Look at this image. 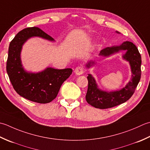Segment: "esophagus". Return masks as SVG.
<instances>
[{
	"label": "esophagus",
	"mask_w": 150,
	"mask_h": 150,
	"mask_svg": "<svg viewBox=\"0 0 150 150\" xmlns=\"http://www.w3.org/2000/svg\"><path fill=\"white\" fill-rule=\"evenodd\" d=\"M74 72L76 75H81L83 74V67L81 66H78V67H76L74 70Z\"/></svg>",
	"instance_id": "esophagus-1"
}]
</instances>
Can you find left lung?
<instances>
[{"instance_id":"1","label":"left lung","mask_w":150,"mask_h":150,"mask_svg":"<svg viewBox=\"0 0 150 150\" xmlns=\"http://www.w3.org/2000/svg\"><path fill=\"white\" fill-rule=\"evenodd\" d=\"M116 32L120 33L117 31ZM121 50L126 51V53L122 56V58L129 63L132 73L131 80L121 89L108 92L101 90L93 76L91 74H88V89L85 98L88 104L94 108L102 109H108L126 102L132 96L137 85L139 83L141 76V56L138 48L133 42L125 41L120 45L107 47L100 51L99 56L109 57ZM95 64V60H91L85 66L88 69Z\"/></svg>"}]
</instances>
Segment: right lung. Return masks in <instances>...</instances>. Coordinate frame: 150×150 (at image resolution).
Listing matches in <instances>:
<instances>
[{
    "instance_id": "obj_1",
    "label": "right lung",
    "mask_w": 150,
    "mask_h": 150,
    "mask_svg": "<svg viewBox=\"0 0 150 150\" xmlns=\"http://www.w3.org/2000/svg\"><path fill=\"white\" fill-rule=\"evenodd\" d=\"M33 37L50 41L54 39L38 27L21 30L10 42L6 71L15 91L24 98L39 103H47L56 98L63 83L71 75V69H56L47 67L38 72L24 70L21 59L23 46Z\"/></svg>"
}]
</instances>
